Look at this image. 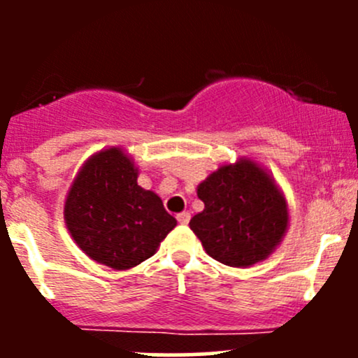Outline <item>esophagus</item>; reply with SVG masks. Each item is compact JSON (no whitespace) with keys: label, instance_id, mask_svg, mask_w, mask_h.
<instances>
[{"label":"esophagus","instance_id":"esophagus-1","mask_svg":"<svg viewBox=\"0 0 358 358\" xmlns=\"http://www.w3.org/2000/svg\"><path fill=\"white\" fill-rule=\"evenodd\" d=\"M176 222H178L180 225H187V223L190 222V213L183 211L180 213V215H176Z\"/></svg>","mask_w":358,"mask_h":358}]
</instances>
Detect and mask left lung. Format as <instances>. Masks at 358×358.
Returning <instances> with one entry per match:
<instances>
[{"instance_id":"obj_1","label":"left lung","mask_w":358,"mask_h":358,"mask_svg":"<svg viewBox=\"0 0 358 358\" xmlns=\"http://www.w3.org/2000/svg\"><path fill=\"white\" fill-rule=\"evenodd\" d=\"M197 196L204 211L190 220V229L223 265L262 262L286 232V201L272 178L248 159L222 166L201 183Z\"/></svg>"}]
</instances>
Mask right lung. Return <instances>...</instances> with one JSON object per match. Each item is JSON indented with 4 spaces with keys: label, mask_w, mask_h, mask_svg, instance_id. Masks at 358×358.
Wrapping results in <instances>:
<instances>
[{
    "label": "right lung",
    "mask_w": 358,
    "mask_h": 358,
    "mask_svg": "<svg viewBox=\"0 0 358 358\" xmlns=\"http://www.w3.org/2000/svg\"><path fill=\"white\" fill-rule=\"evenodd\" d=\"M136 178L138 173L122 150H103L83 166L64 208L76 244L114 270L150 258L176 225L162 201L143 190Z\"/></svg>",
    "instance_id": "add662e5"
}]
</instances>
